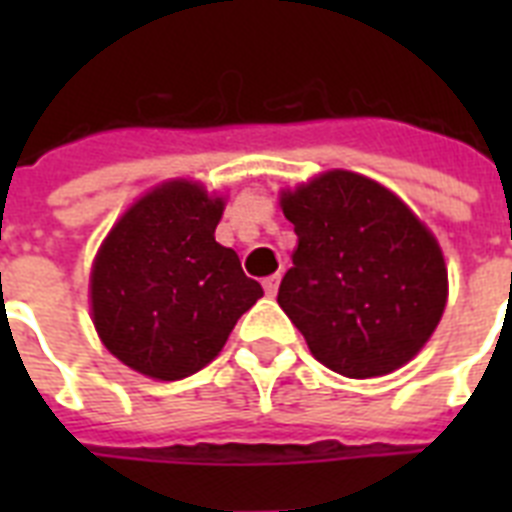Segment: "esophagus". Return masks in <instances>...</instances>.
<instances>
[{"label": "esophagus", "mask_w": 512, "mask_h": 512, "mask_svg": "<svg viewBox=\"0 0 512 512\" xmlns=\"http://www.w3.org/2000/svg\"><path fill=\"white\" fill-rule=\"evenodd\" d=\"M279 284H281V276H279V273H273V276H268V279L263 281L265 295H268V297H276V292H279Z\"/></svg>", "instance_id": "esophagus-1"}]
</instances>
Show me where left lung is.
I'll list each match as a JSON object with an SVG mask.
<instances>
[{
	"instance_id": "1",
	"label": "left lung",
	"mask_w": 512,
	"mask_h": 512,
	"mask_svg": "<svg viewBox=\"0 0 512 512\" xmlns=\"http://www.w3.org/2000/svg\"><path fill=\"white\" fill-rule=\"evenodd\" d=\"M279 204L297 233L279 305L313 358L350 380L409 364L449 300L433 231L401 196L350 170L281 188Z\"/></svg>"
}]
</instances>
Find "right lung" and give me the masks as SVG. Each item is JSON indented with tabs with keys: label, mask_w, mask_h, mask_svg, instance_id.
Wrapping results in <instances>:
<instances>
[{
	"label": "right lung",
	"mask_w": 512,
	"mask_h": 512,
	"mask_svg": "<svg viewBox=\"0 0 512 512\" xmlns=\"http://www.w3.org/2000/svg\"><path fill=\"white\" fill-rule=\"evenodd\" d=\"M223 193L172 177L116 217L90 268V319L124 366L175 382L215 361L263 287L215 241Z\"/></svg>",
	"instance_id": "add662e5"
}]
</instances>
